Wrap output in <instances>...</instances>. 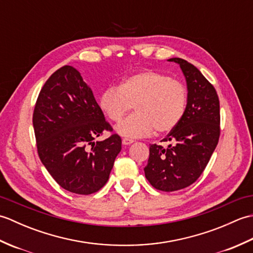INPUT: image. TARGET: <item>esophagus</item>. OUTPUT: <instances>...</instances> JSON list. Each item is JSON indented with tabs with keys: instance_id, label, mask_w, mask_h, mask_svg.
Segmentation results:
<instances>
[{
	"instance_id": "obj_1",
	"label": "esophagus",
	"mask_w": 253,
	"mask_h": 253,
	"mask_svg": "<svg viewBox=\"0 0 253 253\" xmlns=\"http://www.w3.org/2000/svg\"><path fill=\"white\" fill-rule=\"evenodd\" d=\"M122 142H123L124 146H129V144H131V143L133 142V140H132V139H127V138H124Z\"/></svg>"
}]
</instances>
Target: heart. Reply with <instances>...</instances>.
I'll use <instances>...</instances> for the list:
<instances>
[{"label":"heart","instance_id":"b5f03b06","mask_svg":"<svg viewBox=\"0 0 253 253\" xmlns=\"http://www.w3.org/2000/svg\"><path fill=\"white\" fill-rule=\"evenodd\" d=\"M187 104V90L178 80L154 71H142L126 77L120 87L106 88L99 98L102 113L118 123L135 105V114L115 127L125 138L171 131L180 123Z\"/></svg>","mask_w":253,"mask_h":253}]
</instances>
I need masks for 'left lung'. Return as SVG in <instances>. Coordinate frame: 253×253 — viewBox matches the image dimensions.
Here are the masks:
<instances>
[{
    "label": "left lung",
    "mask_w": 253,
    "mask_h": 253,
    "mask_svg": "<svg viewBox=\"0 0 253 253\" xmlns=\"http://www.w3.org/2000/svg\"><path fill=\"white\" fill-rule=\"evenodd\" d=\"M187 83L185 114L164 141L166 148L150 146L146 178L155 189L176 191L193 184L206 169L219 138V100L216 90L199 69L179 57Z\"/></svg>",
    "instance_id": "obj_1"
}]
</instances>
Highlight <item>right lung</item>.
Here are the masks:
<instances>
[{
	"mask_svg": "<svg viewBox=\"0 0 253 253\" xmlns=\"http://www.w3.org/2000/svg\"><path fill=\"white\" fill-rule=\"evenodd\" d=\"M32 124L41 162L62 188L91 195L106 184L122 139L114 133L94 142L104 130L113 129L76 68L65 65L46 80Z\"/></svg>",
	"mask_w": 253,
	"mask_h": 253,
	"instance_id": "obj_1",
	"label": "right lung"
}]
</instances>
